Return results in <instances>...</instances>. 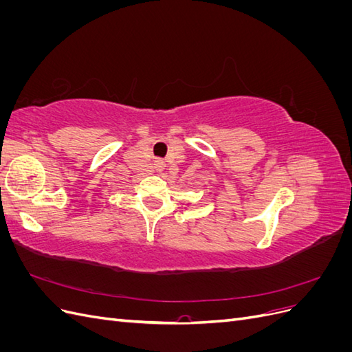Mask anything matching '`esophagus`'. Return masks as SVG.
I'll use <instances>...</instances> for the list:
<instances>
[{"instance_id":"esophagus-1","label":"esophagus","mask_w":352,"mask_h":352,"mask_svg":"<svg viewBox=\"0 0 352 352\" xmlns=\"http://www.w3.org/2000/svg\"><path fill=\"white\" fill-rule=\"evenodd\" d=\"M154 167H155L157 170H163V168H164V162H163V160H155Z\"/></svg>"}]
</instances>
